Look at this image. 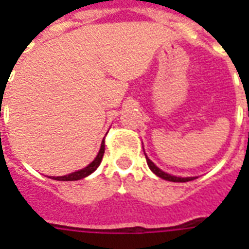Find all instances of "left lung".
Returning a JSON list of instances; mask_svg holds the SVG:
<instances>
[{"label": "left lung", "instance_id": "8db88e82", "mask_svg": "<svg viewBox=\"0 0 249 249\" xmlns=\"http://www.w3.org/2000/svg\"><path fill=\"white\" fill-rule=\"evenodd\" d=\"M143 153H145V150H143ZM145 157H146V162H148V166L149 169L156 174L157 177H160V178H162V179H165V181H170V182H189V181H193V179H195L196 177H177V176H171V174H169V173H166V171L161 170L160 167L154 163V162L150 160V158L145 154Z\"/></svg>", "mask_w": 249, "mask_h": 249}]
</instances>
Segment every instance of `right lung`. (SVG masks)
<instances>
[{
  "mask_svg": "<svg viewBox=\"0 0 249 249\" xmlns=\"http://www.w3.org/2000/svg\"><path fill=\"white\" fill-rule=\"evenodd\" d=\"M104 150H106V139H103L100 145V150L97 153V156L95 157V160L87 165L86 167H83L80 170L72 171L70 174H66V176H60V177H49L51 179H55V181H79V179H83L86 177L91 176L93 171L96 170L99 165L101 163V160H103V156H104Z\"/></svg>",
  "mask_w": 249,
  "mask_h": 249,
  "instance_id": "obj_1",
  "label": "right lung"
}]
</instances>
